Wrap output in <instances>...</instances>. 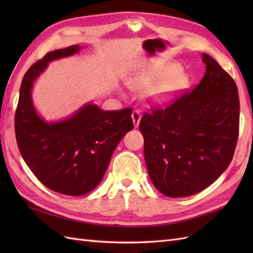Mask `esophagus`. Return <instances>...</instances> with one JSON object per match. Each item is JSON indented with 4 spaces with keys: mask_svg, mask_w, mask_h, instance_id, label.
<instances>
[{
    "mask_svg": "<svg viewBox=\"0 0 253 253\" xmlns=\"http://www.w3.org/2000/svg\"><path fill=\"white\" fill-rule=\"evenodd\" d=\"M132 120H133V124H134V126L137 127L139 126V122L141 120V115L138 111H134L132 113Z\"/></svg>",
    "mask_w": 253,
    "mask_h": 253,
    "instance_id": "obj_1",
    "label": "esophagus"
}]
</instances>
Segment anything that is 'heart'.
<instances>
[{"instance_id":"b5f03b06","label":"heart","mask_w":253,"mask_h":253,"mask_svg":"<svg viewBox=\"0 0 253 253\" xmlns=\"http://www.w3.org/2000/svg\"><path fill=\"white\" fill-rule=\"evenodd\" d=\"M190 83L186 73L178 64L158 68H145L127 78V86L137 91H148L150 100L155 104L169 103L180 96Z\"/></svg>"}]
</instances>
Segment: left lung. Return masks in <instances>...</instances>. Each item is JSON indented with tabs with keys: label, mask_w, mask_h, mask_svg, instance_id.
<instances>
[{
	"label": "left lung",
	"mask_w": 253,
	"mask_h": 253,
	"mask_svg": "<svg viewBox=\"0 0 253 253\" xmlns=\"http://www.w3.org/2000/svg\"><path fill=\"white\" fill-rule=\"evenodd\" d=\"M201 83L139 124L144 160L154 187L186 197L215 181L230 165L239 137L240 99L234 80L207 53Z\"/></svg>",
	"instance_id": "1"
}]
</instances>
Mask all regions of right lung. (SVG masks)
I'll list each match as a JSON object with an SVG mask.
<instances>
[{
    "label": "right lung",
    "mask_w": 253,
    "mask_h": 253,
    "mask_svg": "<svg viewBox=\"0 0 253 253\" xmlns=\"http://www.w3.org/2000/svg\"><path fill=\"white\" fill-rule=\"evenodd\" d=\"M79 45L47 52L23 77L14 118L18 147L24 162L45 187L71 196L94 190L105 174L113 153L133 129L132 109L102 111L87 103L68 118L45 121L36 111L32 89L53 60L73 56Z\"/></svg>",
    "instance_id": "1"
}]
</instances>
